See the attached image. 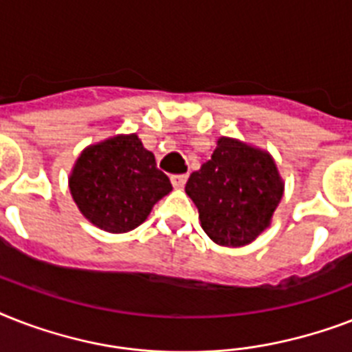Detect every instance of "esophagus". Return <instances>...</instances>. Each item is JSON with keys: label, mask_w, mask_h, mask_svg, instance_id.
Segmentation results:
<instances>
[{"label": "esophagus", "mask_w": 352, "mask_h": 352, "mask_svg": "<svg viewBox=\"0 0 352 352\" xmlns=\"http://www.w3.org/2000/svg\"><path fill=\"white\" fill-rule=\"evenodd\" d=\"M186 181H188V175H184V173H182V175H171V184H173L175 188H184Z\"/></svg>", "instance_id": "esophagus-1"}]
</instances>
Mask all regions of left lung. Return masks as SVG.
Wrapping results in <instances>:
<instances>
[{
    "instance_id": "obj_1",
    "label": "left lung",
    "mask_w": 352,
    "mask_h": 352,
    "mask_svg": "<svg viewBox=\"0 0 352 352\" xmlns=\"http://www.w3.org/2000/svg\"><path fill=\"white\" fill-rule=\"evenodd\" d=\"M186 193L210 239L243 246L270 226L283 197V181L267 151L221 137L212 159L190 175Z\"/></svg>"
}]
</instances>
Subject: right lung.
<instances>
[{
    "label": "right lung",
    "instance_id": "obj_1",
    "mask_svg": "<svg viewBox=\"0 0 352 352\" xmlns=\"http://www.w3.org/2000/svg\"><path fill=\"white\" fill-rule=\"evenodd\" d=\"M74 203L100 230L122 234L142 225L171 182L140 138L117 135L85 148L69 177Z\"/></svg>",
    "mask_w": 352,
    "mask_h": 352
}]
</instances>
